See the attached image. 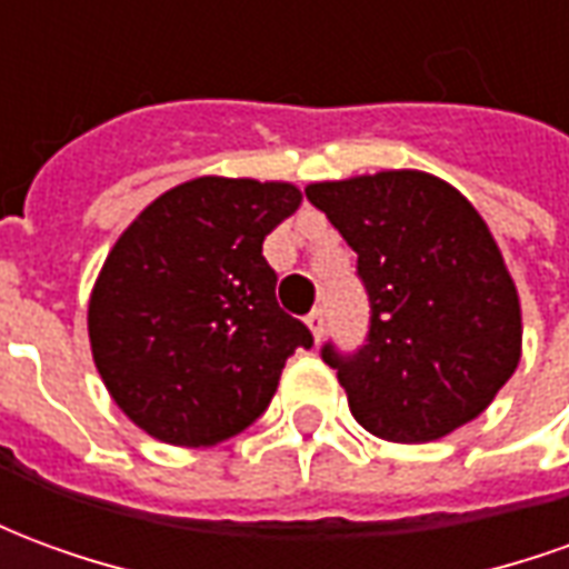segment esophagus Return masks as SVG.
<instances>
[{
	"label": "esophagus",
	"mask_w": 569,
	"mask_h": 569,
	"mask_svg": "<svg viewBox=\"0 0 569 569\" xmlns=\"http://www.w3.org/2000/svg\"><path fill=\"white\" fill-rule=\"evenodd\" d=\"M305 322H308L310 335H313V338L320 341L322 332H326V313H322V310H310L308 317H305Z\"/></svg>",
	"instance_id": "esophagus-1"
}]
</instances>
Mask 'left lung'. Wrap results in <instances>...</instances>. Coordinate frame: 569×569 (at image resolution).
<instances>
[{"label": "left lung", "instance_id": "left-lung-1", "mask_svg": "<svg viewBox=\"0 0 569 569\" xmlns=\"http://www.w3.org/2000/svg\"><path fill=\"white\" fill-rule=\"evenodd\" d=\"M369 292L357 353L322 347L359 427L420 445L476 420L521 359V305L497 240L439 176L383 170L313 182Z\"/></svg>", "mask_w": 569, "mask_h": 569}]
</instances>
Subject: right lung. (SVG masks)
<instances>
[{
  "label": "right lung",
  "instance_id": "add662e5",
  "mask_svg": "<svg viewBox=\"0 0 569 569\" xmlns=\"http://www.w3.org/2000/svg\"><path fill=\"white\" fill-rule=\"evenodd\" d=\"M301 203L289 182L198 176L118 237L88 305L116 406L167 445L207 448L271 406L286 359L313 345L277 305L261 243Z\"/></svg>",
  "mask_w": 569,
  "mask_h": 569
}]
</instances>
